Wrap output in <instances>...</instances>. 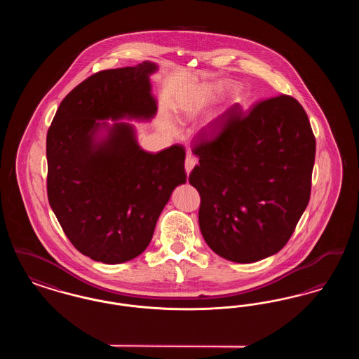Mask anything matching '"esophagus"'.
<instances>
[{
    "label": "esophagus",
    "mask_w": 359,
    "mask_h": 359,
    "mask_svg": "<svg viewBox=\"0 0 359 359\" xmlns=\"http://www.w3.org/2000/svg\"><path fill=\"white\" fill-rule=\"evenodd\" d=\"M195 164H196V158L192 156L191 154H187V157H186V172H187V175H189V172L194 170V167H195Z\"/></svg>",
    "instance_id": "1"
}]
</instances>
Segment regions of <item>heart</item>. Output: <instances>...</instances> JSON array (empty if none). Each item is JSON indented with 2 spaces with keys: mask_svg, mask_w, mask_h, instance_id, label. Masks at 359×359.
Listing matches in <instances>:
<instances>
[{
  "mask_svg": "<svg viewBox=\"0 0 359 359\" xmlns=\"http://www.w3.org/2000/svg\"><path fill=\"white\" fill-rule=\"evenodd\" d=\"M203 100L201 97L191 98L186 104H184V114L186 116H194L201 107H202Z\"/></svg>",
  "mask_w": 359,
  "mask_h": 359,
  "instance_id": "obj_1",
  "label": "heart"
}]
</instances>
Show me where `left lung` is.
Segmentation results:
<instances>
[{"instance_id": "obj_1", "label": "left lung", "mask_w": 359, "mask_h": 359, "mask_svg": "<svg viewBox=\"0 0 359 359\" xmlns=\"http://www.w3.org/2000/svg\"><path fill=\"white\" fill-rule=\"evenodd\" d=\"M316 141L303 106L290 95L239 104L211 141L201 132L199 164L188 180L201 195L199 226L212 252L249 264L273 256L307 208Z\"/></svg>"}]
</instances>
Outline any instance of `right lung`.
Wrapping results in <instances>:
<instances>
[{
	"mask_svg": "<svg viewBox=\"0 0 359 359\" xmlns=\"http://www.w3.org/2000/svg\"><path fill=\"white\" fill-rule=\"evenodd\" d=\"M156 71L142 62L91 75L62 101L47 133L52 211L71 243L103 264L140 256L173 189L186 183L182 145L147 152L135 126L121 122L154 118Z\"/></svg>",
	"mask_w": 359,
	"mask_h": 359,
	"instance_id": "obj_1",
	"label": "right lung"
}]
</instances>
